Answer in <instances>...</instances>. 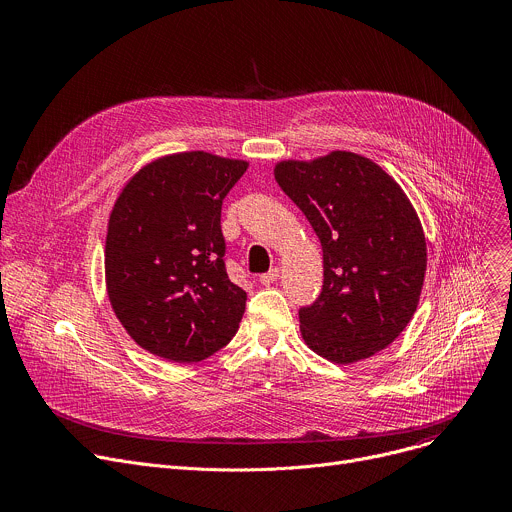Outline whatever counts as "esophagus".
<instances>
[{
	"mask_svg": "<svg viewBox=\"0 0 512 512\" xmlns=\"http://www.w3.org/2000/svg\"><path fill=\"white\" fill-rule=\"evenodd\" d=\"M277 279H279V267H273V269H269L267 273L259 275V281H261L263 285H271V283L277 281Z\"/></svg>",
	"mask_w": 512,
	"mask_h": 512,
	"instance_id": "34e87169",
	"label": "esophagus"
}]
</instances>
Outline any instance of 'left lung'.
<instances>
[{"label": "left lung", "instance_id": "obj_1", "mask_svg": "<svg viewBox=\"0 0 512 512\" xmlns=\"http://www.w3.org/2000/svg\"><path fill=\"white\" fill-rule=\"evenodd\" d=\"M273 174L324 253L320 296L300 308L302 338L336 364L387 348L417 310L427 267L407 194L381 166L352 152L279 162Z\"/></svg>", "mask_w": 512, "mask_h": 512}]
</instances>
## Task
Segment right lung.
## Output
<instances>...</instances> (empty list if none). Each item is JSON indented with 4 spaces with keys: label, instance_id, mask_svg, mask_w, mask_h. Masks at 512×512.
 <instances>
[{
    "label": "right lung",
    "instance_id": "1",
    "mask_svg": "<svg viewBox=\"0 0 512 512\" xmlns=\"http://www.w3.org/2000/svg\"><path fill=\"white\" fill-rule=\"evenodd\" d=\"M247 166L206 152L164 156L143 166L115 200L107 294L143 350L198 362L237 334L247 294L227 275L221 208Z\"/></svg>",
    "mask_w": 512,
    "mask_h": 512
}]
</instances>
